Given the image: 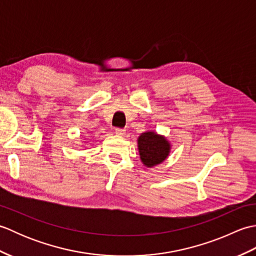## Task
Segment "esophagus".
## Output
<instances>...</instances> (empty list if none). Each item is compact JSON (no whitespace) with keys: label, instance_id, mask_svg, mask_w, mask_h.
<instances>
[{"label":"esophagus","instance_id":"1","mask_svg":"<svg viewBox=\"0 0 256 256\" xmlns=\"http://www.w3.org/2000/svg\"><path fill=\"white\" fill-rule=\"evenodd\" d=\"M116 134L120 135V136H123L125 134V130L124 128H116Z\"/></svg>","mask_w":256,"mask_h":256}]
</instances>
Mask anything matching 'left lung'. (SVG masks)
<instances>
[{"label":"left lung","instance_id":"left-lung-1","mask_svg":"<svg viewBox=\"0 0 256 256\" xmlns=\"http://www.w3.org/2000/svg\"><path fill=\"white\" fill-rule=\"evenodd\" d=\"M138 148L144 166L152 168L162 164L170 156L172 145L164 135L148 131L138 136Z\"/></svg>","mask_w":256,"mask_h":256}]
</instances>
